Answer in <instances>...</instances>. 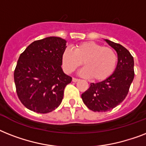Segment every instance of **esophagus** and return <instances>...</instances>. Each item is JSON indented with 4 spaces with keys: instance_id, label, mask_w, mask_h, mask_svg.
<instances>
[{
    "instance_id": "esophagus-1",
    "label": "esophagus",
    "mask_w": 146,
    "mask_h": 146,
    "mask_svg": "<svg viewBox=\"0 0 146 146\" xmlns=\"http://www.w3.org/2000/svg\"><path fill=\"white\" fill-rule=\"evenodd\" d=\"M72 81H73V82H78V81H80V80H79V79H76V78H73V79H72Z\"/></svg>"
}]
</instances>
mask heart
Listing matches in <instances>:
<instances>
[{"mask_svg":"<svg viewBox=\"0 0 146 146\" xmlns=\"http://www.w3.org/2000/svg\"><path fill=\"white\" fill-rule=\"evenodd\" d=\"M62 66L67 73H73L82 64L85 67L80 73L89 76L94 81H103L115 71L117 57L114 50L94 42H85L76 44L73 50L66 48L61 57Z\"/></svg>","mask_w":146,"mask_h":146,"instance_id":"b5f03b06","label":"heart"}]
</instances>
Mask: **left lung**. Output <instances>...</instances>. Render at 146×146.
Listing matches in <instances>:
<instances>
[{"label":"left lung","mask_w":146,"mask_h":146,"mask_svg":"<svg viewBox=\"0 0 146 146\" xmlns=\"http://www.w3.org/2000/svg\"><path fill=\"white\" fill-rule=\"evenodd\" d=\"M117 54L115 71L106 80L91 83L82 94L88 108L95 112H105L114 108L127 97L134 79V60L129 51L121 44L104 39Z\"/></svg>","instance_id":"obj_1"}]
</instances>
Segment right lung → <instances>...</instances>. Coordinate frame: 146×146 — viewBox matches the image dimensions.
I'll list each match as a JSON object with an SVG mask.
<instances>
[{
    "mask_svg": "<svg viewBox=\"0 0 146 146\" xmlns=\"http://www.w3.org/2000/svg\"><path fill=\"white\" fill-rule=\"evenodd\" d=\"M66 41L44 38L30 44L22 53L14 70L19 99L31 111L46 113L61 103L64 91L72 77L64 73L61 57Z\"/></svg>",
    "mask_w": 146,
    "mask_h": 146,
    "instance_id": "obj_1",
    "label": "right lung"
}]
</instances>
